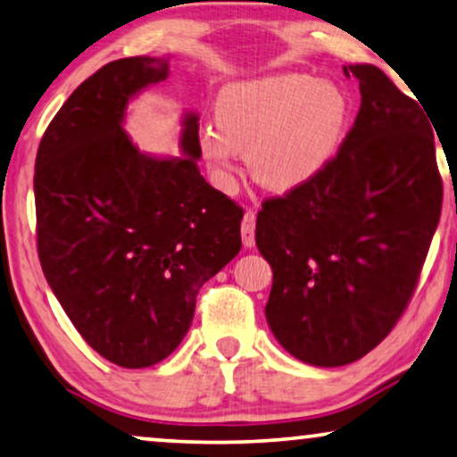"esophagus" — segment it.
<instances>
[{"mask_svg": "<svg viewBox=\"0 0 457 457\" xmlns=\"http://www.w3.org/2000/svg\"><path fill=\"white\" fill-rule=\"evenodd\" d=\"M241 237H243V245L245 247L255 245V212L253 210H247L245 216H243Z\"/></svg>", "mask_w": 457, "mask_h": 457, "instance_id": "34e87169", "label": "esophagus"}]
</instances>
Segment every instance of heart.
Wrapping results in <instances>:
<instances>
[{
	"label": "heart",
	"mask_w": 457,
	"mask_h": 457,
	"mask_svg": "<svg viewBox=\"0 0 457 457\" xmlns=\"http://www.w3.org/2000/svg\"><path fill=\"white\" fill-rule=\"evenodd\" d=\"M214 118L216 124L199 129L197 143L218 185H233L237 154H247L260 185L291 191L333 162L349 104L337 85L289 72L224 87Z\"/></svg>",
	"instance_id": "1"
}]
</instances>
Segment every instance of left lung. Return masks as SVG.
<instances>
[{
    "label": "left lung",
    "mask_w": 457,
    "mask_h": 457,
    "mask_svg": "<svg viewBox=\"0 0 457 457\" xmlns=\"http://www.w3.org/2000/svg\"><path fill=\"white\" fill-rule=\"evenodd\" d=\"M360 112L339 152L297 189L262 202L255 245L272 266L266 320L291 355L345 366L391 333L439 224L443 180L422 104L377 66H343Z\"/></svg>",
    "instance_id": "left-lung-1"
}]
</instances>
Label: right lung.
Wrapping results in <instances>:
<instances>
[{
	"label": "right lung",
	"mask_w": 457,
	"mask_h": 457,
	"mask_svg": "<svg viewBox=\"0 0 457 457\" xmlns=\"http://www.w3.org/2000/svg\"><path fill=\"white\" fill-rule=\"evenodd\" d=\"M168 77L162 58L114 60L49 122L35 160L37 252L80 337L112 364L147 368L191 327L205 280L241 249L243 208L199 174L197 116L183 158L141 154L129 99Z\"/></svg>",
	"instance_id": "1"
}]
</instances>
